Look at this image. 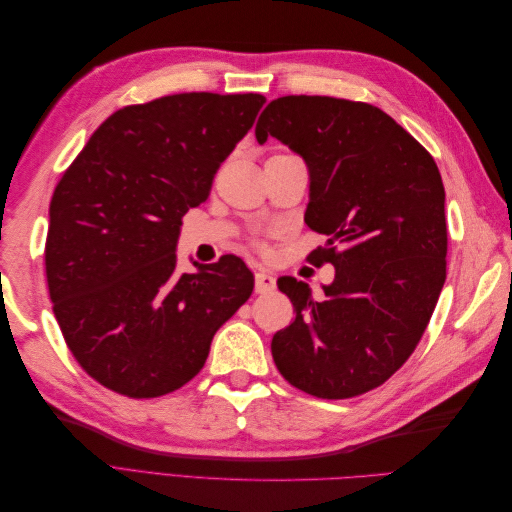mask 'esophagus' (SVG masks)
I'll return each instance as SVG.
<instances>
[{"mask_svg":"<svg viewBox=\"0 0 512 512\" xmlns=\"http://www.w3.org/2000/svg\"><path fill=\"white\" fill-rule=\"evenodd\" d=\"M275 290V277L273 273L265 271V269H258L256 271V292L258 294H267Z\"/></svg>","mask_w":512,"mask_h":512,"instance_id":"34e87169","label":"esophagus"}]
</instances>
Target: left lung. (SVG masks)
Listing matches in <instances>:
<instances>
[{
	"instance_id": "1",
	"label": "left lung",
	"mask_w": 512,
	"mask_h": 512,
	"mask_svg": "<svg viewBox=\"0 0 512 512\" xmlns=\"http://www.w3.org/2000/svg\"><path fill=\"white\" fill-rule=\"evenodd\" d=\"M269 136L305 160V224L327 235L309 258L335 267L322 301L277 280L297 316L273 335V361L307 395H363L408 361L446 280L438 164L378 106L331 96L273 100L256 123L258 143Z\"/></svg>"
}]
</instances>
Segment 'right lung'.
I'll list each match as a JSON object with an SVG mask.
<instances>
[{
	"mask_svg": "<svg viewBox=\"0 0 512 512\" xmlns=\"http://www.w3.org/2000/svg\"><path fill=\"white\" fill-rule=\"evenodd\" d=\"M260 94H175L123 106L91 134L51 198L44 265L74 359L132 399L173 393L250 299L254 273L226 254L177 273L181 218L254 126Z\"/></svg>",
	"mask_w": 512,
	"mask_h": 512,
	"instance_id": "1",
	"label": "right lung"
}]
</instances>
